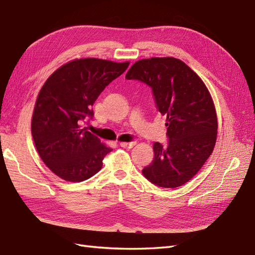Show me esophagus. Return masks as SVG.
I'll use <instances>...</instances> for the list:
<instances>
[{
	"label": "esophagus",
	"instance_id": "1",
	"mask_svg": "<svg viewBox=\"0 0 255 255\" xmlns=\"http://www.w3.org/2000/svg\"><path fill=\"white\" fill-rule=\"evenodd\" d=\"M120 145L122 147H125V149H131L132 146L135 145V141H131V142H121Z\"/></svg>",
	"mask_w": 255,
	"mask_h": 255
}]
</instances>
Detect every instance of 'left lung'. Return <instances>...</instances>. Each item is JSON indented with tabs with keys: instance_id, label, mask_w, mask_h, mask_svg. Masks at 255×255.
Here are the masks:
<instances>
[{
	"instance_id": "8db88e82",
	"label": "left lung",
	"mask_w": 255,
	"mask_h": 255,
	"mask_svg": "<svg viewBox=\"0 0 255 255\" xmlns=\"http://www.w3.org/2000/svg\"><path fill=\"white\" fill-rule=\"evenodd\" d=\"M126 79L152 89L156 110L167 122V145L153 144L154 158L142 174L158 187L182 186L203 166L216 142V112L208 88L190 67L174 57L135 62Z\"/></svg>"
}]
</instances>
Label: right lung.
Returning a JSON list of instances; mask_svg holds the SVG:
<instances>
[{
  "label": "right lung",
  "mask_w": 255,
  "mask_h": 255,
  "mask_svg": "<svg viewBox=\"0 0 255 255\" xmlns=\"http://www.w3.org/2000/svg\"><path fill=\"white\" fill-rule=\"evenodd\" d=\"M128 66L129 62L75 60L55 70L41 88L31 133L40 157L60 178L80 182L102 168L112 149L81 125L92 120L101 92Z\"/></svg>",
  "instance_id": "right-lung-1"
}]
</instances>
